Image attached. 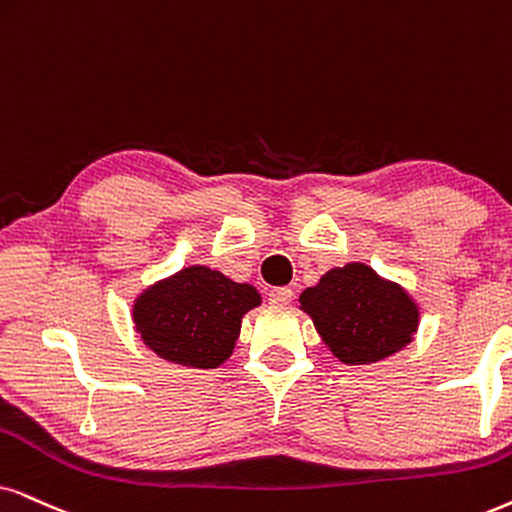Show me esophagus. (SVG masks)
Here are the masks:
<instances>
[{
    "mask_svg": "<svg viewBox=\"0 0 512 512\" xmlns=\"http://www.w3.org/2000/svg\"><path fill=\"white\" fill-rule=\"evenodd\" d=\"M293 290L290 288H274L269 290V302L271 304H288L290 300H293Z\"/></svg>",
    "mask_w": 512,
    "mask_h": 512,
    "instance_id": "1",
    "label": "esophagus"
}]
</instances>
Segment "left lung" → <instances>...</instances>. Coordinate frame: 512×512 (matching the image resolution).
<instances>
[{
  "mask_svg": "<svg viewBox=\"0 0 512 512\" xmlns=\"http://www.w3.org/2000/svg\"><path fill=\"white\" fill-rule=\"evenodd\" d=\"M300 309L312 316L316 333L342 364L383 361L404 349L418 331V304L399 283L378 276L361 262H349L321 276L300 295Z\"/></svg>",
  "mask_w": 512,
  "mask_h": 512,
  "instance_id": "8db88e82",
  "label": "left lung"
}]
</instances>
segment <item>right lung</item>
Wrapping results in <instances>:
<instances>
[{
	"label": "right lung",
	"instance_id": "right-lung-1",
	"mask_svg": "<svg viewBox=\"0 0 512 512\" xmlns=\"http://www.w3.org/2000/svg\"><path fill=\"white\" fill-rule=\"evenodd\" d=\"M262 302L250 283L210 267H186L137 297L134 326L160 359L189 368H217L234 352L245 312Z\"/></svg>",
	"mask_w": 512,
	"mask_h": 512
}]
</instances>
